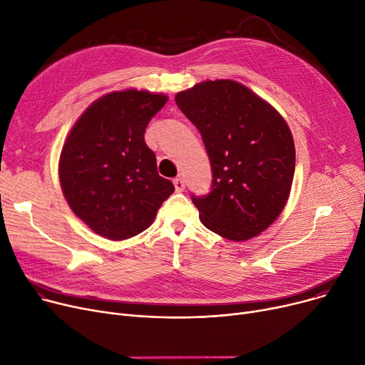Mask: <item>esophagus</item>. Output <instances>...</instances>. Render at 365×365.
Wrapping results in <instances>:
<instances>
[{
  "instance_id": "esophagus-1",
  "label": "esophagus",
  "mask_w": 365,
  "mask_h": 365,
  "mask_svg": "<svg viewBox=\"0 0 365 365\" xmlns=\"http://www.w3.org/2000/svg\"><path fill=\"white\" fill-rule=\"evenodd\" d=\"M174 185H175V190H177V191H184V188H185V181H184V178H181V177L175 178V180H174Z\"/></svg>"
}]
</instances>
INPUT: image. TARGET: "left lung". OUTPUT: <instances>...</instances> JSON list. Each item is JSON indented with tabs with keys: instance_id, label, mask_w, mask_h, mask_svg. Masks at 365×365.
I'll return each instance as SVG.
<instances>
[{
	"instance_id": "8db88e82",
	"label": "left lung",
	"mask_w": 365,
	"mask_h": 365,
	"mask_svg": "<svg viewBox=\"0 0 365 365\" xmlns=\"http://www.w3.org/2000/svg\"><path fill=\"white\" fill-rule=\"evenodd\" d=\"M199 130L212 166V190L191 196L202 224L245 242L280 215L294 175V143L283 116L245 85L205 81L175 96Z\"/></svg>"
}]
</instances>
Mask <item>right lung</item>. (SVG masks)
<instances>
[{
	"label": "right lung",
	"instance_id": "right-lung-1",
	"mask_svg": "<svg viewBox=\"0 0 365 365\" xmlns=\"http://www.w3.org/2000/svg\"><path fill=\"white\" fill-rule=\"evenodd\" d=\"M168 101L165 94L113 91L96 100L71 130L58 178L71 209L94 232L125 240L153 224L175 187L158 173L145 128Z\"/></svg>",
	"mask_w": 365,
	"mask_h": 365
}]
</instances>
